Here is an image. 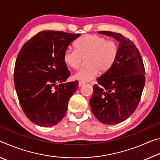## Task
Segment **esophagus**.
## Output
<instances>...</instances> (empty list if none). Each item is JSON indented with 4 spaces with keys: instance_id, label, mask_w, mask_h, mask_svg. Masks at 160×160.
<instances>
[{
    "instance_id": "34e87169",
    "label": "esophagus",
    "mask_w": 160,
    "mask_h": 160,
    "mask_svg": "<svg viewBox=\"0 0 160 160\" xmlns=\"http://www.w3.org/2000/svg\"><path fill=\"white\" fill-rule=\"evenodd\" d=\"M83 82H79V83H78V86H79V87H81V86H82V85H83Z\"/></svg>"
}]
</instances>
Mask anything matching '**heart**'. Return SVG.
Masks as SVG:
<instances>
[{"mask_svg":"<svg viewBox=\"0 0 160 160\" xmlns=\"http://www.w3.org/2000/svg\"><path fill=\"white\" fill-rule=\"evenodd\" d=\"M75 49L68 48L63 52V61L70 68L76 70L86 60L88 68L74 75L75 80L88 82L98 74L105 73L112 68L118 54V44L113 41L96 34H85L75 42Z\"/></svg>","mask_w":160,"mask_h":160,"instance_id":"obj_1","label":"heart"}]
</instances>
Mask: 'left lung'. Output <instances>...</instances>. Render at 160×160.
I'll return each instance as SVG.
<instances>
[{
    "instance_id": "1",
    "label": "left lung",
    "mask_w": 160,
    "mask_h": 160,
    "mask_svg": "<svg viewBox=\"0 0 160 160\" xmlns=\"http://www.w3.org/2000/svg\"><path fill=\"white\" fill-rule=\"evenodd\" d=\"M98 33L119 42L117 58L109 71L97 78L90 104L98 120L107 125L119 123L138 106L145 84V67L139 51L131 39L109 31Z\"/></svg>"
}]
</instances>
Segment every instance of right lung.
<instances>
[{"mask_svg": "<svg viewBox=\"0 0 160 160\" xmlns=\"http://www.w3.org/2000/svg\"><path fill=\"white\" fill-rule=\"evenodd\" d=\"M80 35L42 31L28 40L18 54L15 88L24 113L37 126H53L66 115L78 81L63 83L70 75L63 52Z\"/></svg>", "mask_w": 160, "mask_h": 160, "instance_id": "obj_1", "label": "right lung"}]
</instances>
